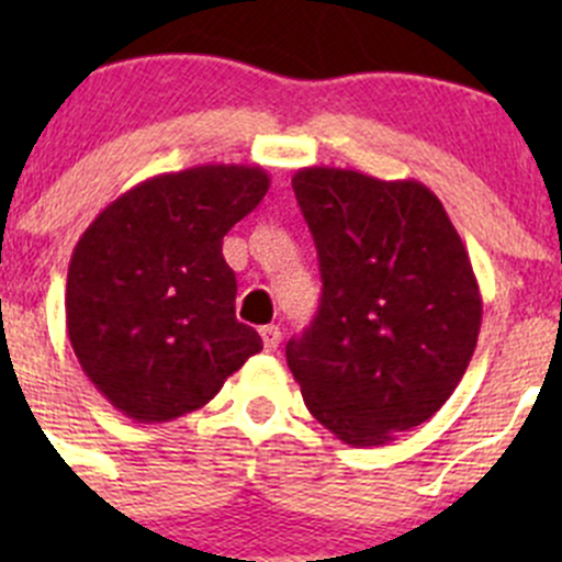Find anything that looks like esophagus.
<instances>
[{
  "instance_id": "1",
  "label": "esophagus",
  "mask_w": 562,
  "mask_h": 562,
  "mask_svg": "<svg viewBox=\"0 0 562 562\" xmlns=\"http://www.w3.org/2000/svg\"><path fill=\"white\" fill-rule=\"evenodd\" d=\"M260 337H263V348L269 350V353H274V350L280 348L282 334H280V328H277V326H263V328H260Z\"/></svg>"
}]
</instances>
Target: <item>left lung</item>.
<instances>
[{"label": "left lung", "mask_w": 562, "mask_h": 562, "mask_svg": "<svg viewBox=\"0 0 562 562\" xmlns=\"http://www.w3.org/2000/svg\"><path fill=\"white\" fill-rule=\"evenodd\" d=\"M293 192L321 260L313 326L285 345L307 411L342 443L394 440L443 407L481 331V291L443 203L416 179L310 166Z\"/></svg>", "instance_id": "1"}]
</instances>
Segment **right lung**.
Wrapping results in <instances>:
<instances>
[{"label":"right lung","instance_id":"right-lung-1","mask_svg":"<svg viewBox=\"0 0 562 562\" xmlns=\"http://www.w3.org/2000/svg\"><path fill=\"white\" fill-rule=\"evenodd\" d=\"M260 166H195L122 192L72 249L65 315L81 370L116 411L162 424L206 405L263 350L236 321L223 236L269 192Z\"/></svg>","mask_w":562,"mask_h":562}]
</instances>
